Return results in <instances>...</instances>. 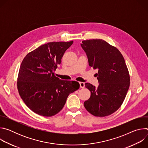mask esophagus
I'll use <instances>...</instances> for the list:
<instances>
[{
    "instance_id": "esophagus-1",
    "label": "esophagus",
    "mask_w": 148,
    "mask_h": 148,
    "mask_svg": "<svg viewBox=\"0 0 148 148\" xmlns=\"http://www.w3.org/2000/svg\"><path fill=\"white\" fill-rule=\"evenodd\" d=\"M79 86H80V88H84V87H85V83L82 82H79Z\"/></svg>"
}]
</instances>
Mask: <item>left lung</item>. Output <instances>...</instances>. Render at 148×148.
I'll return each mask as SVG.
<instances>
[{
  "instance_id": "left-lung-1",
  "label": "left lung",
  "mask_w": 148,
  "mask_h": 148,
  "mask_svg": "<svg viewBox=\"0 0 148 148\" xmlns=\"http://www.w3.org/2000/svg\"><path fill=\"white\" fill-rule=\"evenodd\" d=\"M81 46L89 66L98 69L99 83L97 88L86 83L91 96L84 102V107L95 116L110 115L121 106L130 87V76L124 58L118 49L101 39L84 40Z\"/></svg>"
}]
</instances>
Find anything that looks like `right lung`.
<instances>
[{"instance_id": "right-lung-1", "label": "right lung", "mask_w": 148, "mask_h": 148, "mask_svg": "<svg viewBox=\"0 0 148 148\" xmlns=\"http://www.w3.org/2000/svg\"><path fill=\"white\" fill-rule=\"evenodd\" d=\"M73 43L50 42L28 53L20 67L17 90L25 104L33 112L52 116L64 106L70 94L79 88L76 81L61 80L54 71L65 51Z\"/></svg>"}]
</instances>
